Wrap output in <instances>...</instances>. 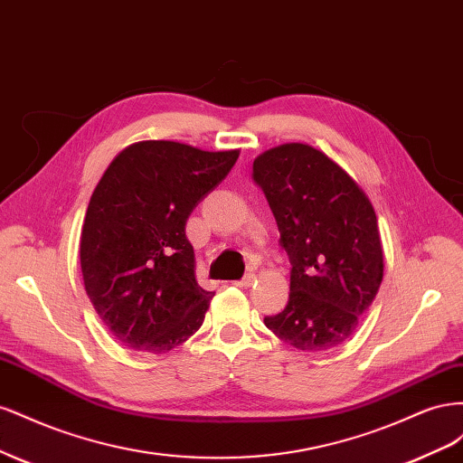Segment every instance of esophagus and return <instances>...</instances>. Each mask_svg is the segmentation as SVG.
Segmentation results:
<instances>
[{
  "label": "esophagus",
  "mask_w": 463,
  "mask_h": 463,
  "mask_svg": "<svg viewBox=\"0 0 463 463\" xmlns=\"http://www.w3.org/2000/svg\"><path fill=\"white\" fill-rule=\"evenodd\" d=\"M253 282H255V274H247V276L241 278V279H235L233 286H237V288H249Z\"/></svg>",
  "instance_id": "34e87169"
}]
</instances>
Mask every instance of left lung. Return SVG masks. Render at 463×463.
Returning <instances> with one entry per match:
<instances>
[{
    "mask_svg": "<svg viewBox=\"0 0 463 463\" xmlns=\"http://www.w3.org/2000/svg\"><path fill=\"white\" fill-rule=\"evenodd\" d=\"M291 262L289 301L264 317L279 340L326 352L352 335L384 274L374 208L342 165L303 143L279 145L253 162Z\"/></svg>",
    "mask_w": 463,
    "mask_h": 463,
    "instance_id": "obj_1",
    "label": "left lung"
}]
</instances>
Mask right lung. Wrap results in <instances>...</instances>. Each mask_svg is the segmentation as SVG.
Listing matches in <instances>:
<instances>
[{
  "mask_svg": "<svg viewBox=\"0 0 463 463\" xmlns=\"http://www.w3.org/2000/svg\"><path fill=\"white\" fill-rule=\"evenodd\" d=\"M237 158L240 150L141 141L123 148L98 181L82 222L80 272L119 344L160 355L201 328L214 293L194 278L185 223Z\"/></svg>",
  "mask_w": 463,
  "mask_h": 463,
  "instance_id": "1",
  "label": "right lung"
}]
</instances>
